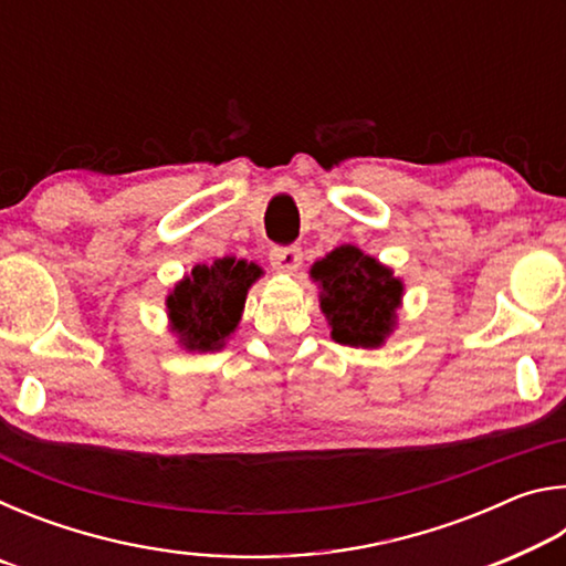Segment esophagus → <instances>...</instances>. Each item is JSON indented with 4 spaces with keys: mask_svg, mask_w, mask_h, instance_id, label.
<instances>
[{
    "mask_svg": "<svg viewBox=\"0 0 566 566\" xmlns=\"http://www.w3.org/2000/svg\"><path fill=\"white\" fill-rule=\"evenodd\" d=\"M270 260H272V266L274 270L280 272H296L302 266V249L296 244H290V247H274L270 252Z\"/></svg>",
    "mask_w": 566,
    "mask_h": 566,
    "instance_id": "1",
    "label": "esophagus"
}]
</instances>
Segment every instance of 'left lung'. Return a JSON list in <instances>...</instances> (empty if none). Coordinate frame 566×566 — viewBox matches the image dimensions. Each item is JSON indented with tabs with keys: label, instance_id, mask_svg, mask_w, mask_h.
<instances>
[{
	"label": "left lung",
	"instance_id": "left-lung-1",
	"mask_svg": "<svg viewBox=\"0 0 566 566\" xmlns=\"http://www.w3.org/2000/svg\"><path fill=\"white\" fill-rule=\"evenodd\" d=\"M310 274L319 284V306L334 342L375 349L395 332L405 284L375 256L342 244L314 262Z\"/></svg>",
	"mask_w": 566,
	"mask_h": 566
}]
</instances>
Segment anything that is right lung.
Wrapping results in <instances>:
<instances>
[{
  "mask_svg": "<svg viewBox=\"0 0 566 566\" xmlns=\"http://www.w3.org/2000/svg\"><path fill=\"white\" fill-rule=\"evenodd\" d=\"M262 276L254 262L222 256L197 264L167 296L169 327L187 352H219L244 312L249 286Z\"/></svg>",
  "mask_w": 566,
  "mask_h": 566,
  "instance_id": "right-lung-1",
  "label": "right lung"
}]
</instances>
